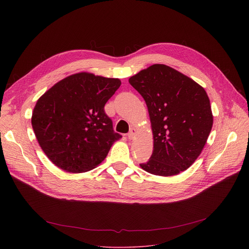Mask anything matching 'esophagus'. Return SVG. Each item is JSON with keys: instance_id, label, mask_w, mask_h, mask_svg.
<instances>
[{"instance_id": "obj_1", "label": "esophagus", "mask_w": 249, "mask_h": 249, "mask_svg": "<svg viewBox=\"0 0 249 249\" xmlns=\"http://www.w3.org/2000/svg\"><path fill=\"white\" fill-rule=\"evenodd\" d=\"M135 134H136V130L134 128H132L131 130H130V132L128 133V138L129 139H133L135 137Z\"/></svg>"}]
</instances>
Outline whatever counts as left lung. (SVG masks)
<instances>
[{
    "mask_svg": "<svg viewBox=\"0 0 249 249\" xmlns=\"http://www.w3.org/2000/svg\"><path fill=\"white\" fill-rule=\"evenodd\" d=\"M144 99L153 134L145 172L172 177L201 154L213 126L210 100L199 84L165 64H153L129 78Z\"/></svg>",
    "mask_w": 249,
    "mask_h": 249,
    "instance_id": "obj_1",
    "label": "left lung"
}]
</instances>
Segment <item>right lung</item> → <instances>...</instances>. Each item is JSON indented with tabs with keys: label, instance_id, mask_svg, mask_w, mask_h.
<instances>
[{
	"label": "right lung",
	"instance_id": "right-lung-1",
	"mask_svg": "<svg viewBox=\"0 0 249 249\" xmlns=\"http://www.w3.org/2000/svg\"><path fill=\"white\" fill-rule=\"evenodd\" d=\"M119 78L78 72L67 76L38 99L31 123L39 145L62 171L89 172L122 136L104 110L119 89Z\"/></svg>",
	"mask_w": 249,
	"mask_h": 249
}]
</instances>
